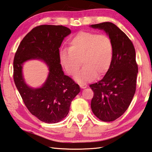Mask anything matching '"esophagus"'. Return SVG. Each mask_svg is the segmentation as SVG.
I'll return each mask as SVG.
<instances>
[{
	"label": "esophagus",
	"instance_id": "obj_1",
	"mask_svg": "<svg viewBox=\"0 0 152 152\" xmlns=\"http://www.w3.org/2000/svg\"><path fill=\"white\" fill-rule=\"evenodd\" d=\"M79 86H80V87L82 88V89H85V88H86L87 87V85H86V84H79Z\"/></svg>",
	"mask_w": 152,
	"mask_h": 152
}]
</instances>
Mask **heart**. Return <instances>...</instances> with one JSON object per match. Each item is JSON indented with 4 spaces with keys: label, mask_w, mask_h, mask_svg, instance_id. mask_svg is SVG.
I'll list each match as a JSON object with an SVG mask.
<instances>
[{
    "label": "heart",
    "mask_w": 152,
    "mask_h": 152,
    "mask_svg": "<svg viewBox=\"0 0 152 152\" xmlns=\"http://www.w3.org/2000/svg\"><path fill=\"white\" fill-rule=\"evenodd\" d=\"M113 47L111 39L103 34L80 31L69 42V48L60 52L61 64L69 76H75L82 61L84 66L77 74L78 82H89L106 73L111 65Z\"/></svg>",
    "instance_id": "heart-1"
}]
</instances>
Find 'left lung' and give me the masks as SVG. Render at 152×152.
<instances>
[{"label":"left lung","mask_w":152,"mask_h":152,"mask_svg":"<svg viewBox=\"0 0 152 152\" xmlns=\"http://www.w3.org/2000/svg\"><path fill=\"white\" fill-rule=\"evenodd\" d=\"M104 30L113 47L111 65L100 81L89 87L94 93L91 107L100 121L111 122L124 113L136 91L138 65L135 50L124 32L110 22L92 24Z\"/></svg>","instance_id":"1"}]
</instances>
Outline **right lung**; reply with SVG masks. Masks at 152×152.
<instances>
[{
	"label": "right lung",
	"mask_w": 152,
	"mask_h": 152,
	"mask_svg": "<svg viewBox=\"0 0 152 152\" xmlns=\"http://www.w3.org/2000/svg\"><path fill=\"white\" fill-rule=\"evenodd\" d=\"M71 33L62 25H40L34 28L21 41L13 59V80L24 104L31 114L46 123H57L68 115L72 100L80 93L78 85L62 70L59 48ZM43 60L49 66L44 86L32 89L22 77V65L27 60Z\"/></svg>",
	"instance_id": "add662e5"
}]
</instances>
